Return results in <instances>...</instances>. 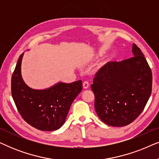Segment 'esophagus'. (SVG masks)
<instances>
[{"instance_id": "obj_1", "label": "esophagus", "mask_w": 159, "mask_h": 159, "mask_svg": "<svg viewBox=\"0 0 159 159\" xmlns=\"http://www.w3.org/2000/svg\"><path fill=\"white\" fill-rule=\"evenodd\" d=\"M83 88H85V89L89 88V82L88 81H84L83 82Z\"/></svg>"}]
</instances>
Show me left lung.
I'll list each match as a JSON object with an SVG mask.
<instances>
[{
  "mask_svg": "<svg viewBox=\"0 0 159 159\" xmlns=\"http://www.w3.org/2000/svg\"><path fill=\"white\" fill-rule=\"evenodd\" d=\"M132 51L133 57L101 66L91 84L98 116L113 127H123L135 120L151 94V69L135 44Z\"/></svg>",
  "mask_w": 159,
  "mask_h": 159,
  "instance_id": "1",
  "label": "left lung"
}]
</instances>
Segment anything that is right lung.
Returning <instances> with one entry per match:
<instances>
[{
    "label": "right lung",
    "instance_id": "add662e5",
    "mask_svg": "<svg viewBox=\"0 0 159 159\" xmlns=\"http://www.w3.org/2000/svg\"><path fill=\"white\" fill-rule=\"evenodd\" d=\"M24 53L19 56L11 77V94L17 110L26 122L42 131H54L66 120L70 106L82 90L81 80L58 82L44 90L25 84L21 75Z\"/></svg>",
    "mask_w": 159,
    "mask_h": 159
}]
</instances>
